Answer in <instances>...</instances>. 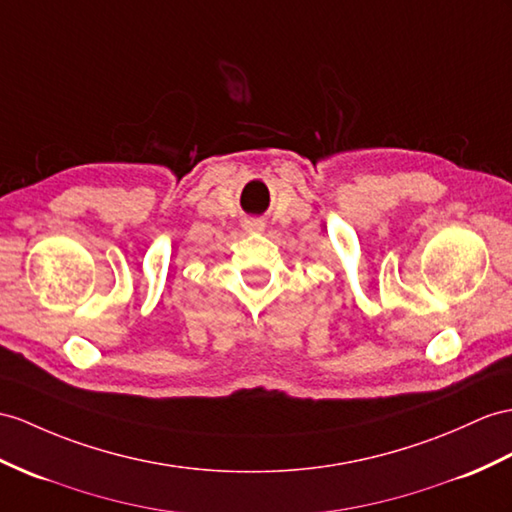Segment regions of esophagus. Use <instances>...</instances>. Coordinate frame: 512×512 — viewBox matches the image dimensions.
Wrapping results in <instances>:
<instances>
[{
  "mask_svg": "<svg viewBox=\"0 0 512 512\" xmlns=\"http://www.w3.org/2000/svg\"><path fill=\"white\" fill-rule=\"evenodd\" d=\"M243 230L249 234H260L265 230V221L263 219H245L243 221Z\"/></svg>",
  "mask_w": 512,
  "mask_h": 512,
  "instance_id": "esophagus-1",
  "label": "esophagus"
}]
</instances>
